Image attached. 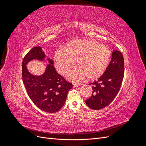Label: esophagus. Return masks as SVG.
I'll return each mask as SVG.
<instances>
[{
  "label": "esophagus",
  "mask_w": 146,
  "mask_h": 146,
  "mask_svg": "<svg viewBox=\"0 0 146 146\" xmlns=\"http://www.w3.org/2000/svg\"><path fill=\"white\" fill-rule=\"evenodd\" d=\"M82 85H83V84H82V83H73V86L74 87H77V86H80Z\"/></svg>",
  "instance_id": "1"
}]
</instances>
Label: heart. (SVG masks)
Here are the masks:
<instances>
[{
    "label": "heart",
    "instance_id": "b5f03b06",
    "mask_svg": "<svg viewBox=\"0 0 146 146\" xmlns=\"http://www.w3.org/2000/svg\"><path fill=\"white\" fill-rule=\"evenodd\" d=\"M111 57L109 48L94 40L77 39L70 41L64 48L57 50L54 56L56 69L61 74H67L76 63L78 67L67 76L70 81L96 80L107 69Z\"/></svg>",
    "mask_w": 146,
    "mask_h": 146
}]
</instances>
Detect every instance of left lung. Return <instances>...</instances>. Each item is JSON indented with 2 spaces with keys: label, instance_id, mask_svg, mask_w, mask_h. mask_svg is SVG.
I'll list each match as a JSON object with an SVG mask.
<instances>
[{
  "label": "left lung",
  "instance_id": "obj_1",
  "mask_svg": "<svg viewBox=\"0 0 146 146\" xmlns=\"http://www.w3.org/2000/svg\"><path fill=\"white\" fill-rule=\"evenodd\" d=\"M123 64L124 60L122 53L113 50L111 61L105 72L98 80L91 83L92 94L85 101L90 108L95 110L102 109L115 98L124 76Z\"/></svg>",
  "mask_w": 146,
  "mask_h": 146
}]
</instances>
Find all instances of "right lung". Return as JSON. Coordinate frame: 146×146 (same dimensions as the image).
Instances as JSON below:
<instances>
[{"label": "right lung", "mask_w": 146, "mask_h": 146, "mask_svg": "<svg viewBox=\"0 0 146 146\" xmlns=\"http://www.w3.org/2000/svg\"><path fill=\"white\" fill-rule=\"evenodd\" d=\"M46 58L50 63L41 76H35L27 69V64L30 60L44 61ZM54 61L45 55L41 47L32 48L23 59L22 67L23 80L30 99L39 109L47 113H55L63 107L68 91L72 84L56 71Z\"/></svg>", "instance_id": "1"}]
</instances>
